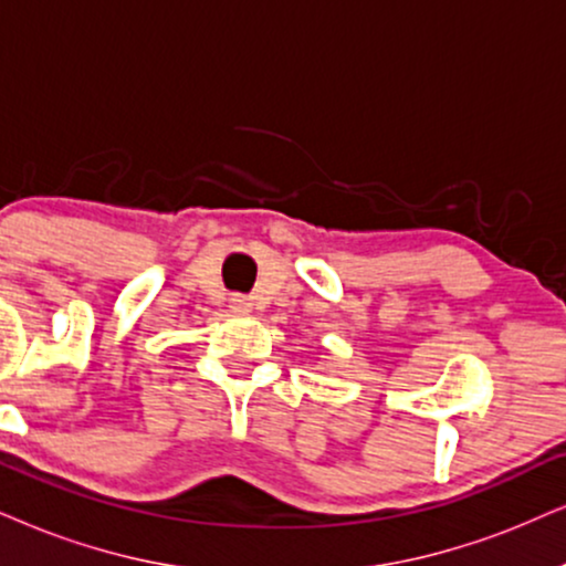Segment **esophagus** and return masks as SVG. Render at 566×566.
<instances>
[{
    "label": "esophagus",
    "mask_w": 566,
    "mask_h": 566,
    "mask_svg": "<svg viewBox=\"0 0 566 566\" xmlns=\"http://www.w3.org/2000/svg\"><path fill=\"white\" fill-rule=\"evenodd\" d=\"M230 303H232L234 311H248V307H250V303H248V297H245V295H232Z\"/></svg>",
    "instance_id": "1"
}]
</instances>
